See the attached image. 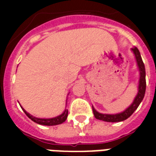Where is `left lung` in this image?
I'll return each instance as SVG.
<instances>
[{
    "mask_svg": "<svg viewBox=\"0 0 156 156\" xmlns=\"http://www.w3.org/2000/svg\"><path fill=\"white\" fill-rule=\"evenodd\" d=\"M132 51L134 52V57L136 59L137 66L140 71V80H139V87H138V94L135 96L134 101L124 111L115 114V115H108V114H101L98 113V111L95 110V108L93 107V112L94 117L97 119L99 120L106 121V122H120L127 119L133 113H134L136 108L139 107V105L141 103V101L144 98V94H145V88H146V81H145V68H144V64L142 58H141L140 51L138 50L137 48H134L131 49Z\"/></svg>",
    "mask_w": 156,
    "mask_h": 156,
    "instance_id": "obj_1",
    "label": "left lung"
}]
</instances>
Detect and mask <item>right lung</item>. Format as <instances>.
Here are the masks:
<instances>
[{
  "mask_svg": "<svg viewBox=\"0 0 156 156\" xmlns=\"http://www.w3.org/2000/svg\"><path fill=\"white\" fill-rule=\"evenodd\" d=\"M22 110L24 111V113L27 115V116L29 119H31L33 122H35V123L38 124H41V125H48V126H52V125H57V124H60L62 123H63L67 119L68 115V110L65 109L62 115H58L57 117L51 118V119H40V118H36L34 116H32V115H30L22 107Z\"/></svg>",
  "mask_w": 156,
  "mask_h": 156,
  "instance_id": "obj_1",
  "label": "right lung"
}]
</instances>
